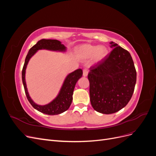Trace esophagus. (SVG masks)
Segmentation results:
<instances>
[{
	"label": "esophagus",
	"mask_w": 156,
	"mask_h": 156,
	"mask_svg": "<svg viewBox=\"0 0 156 156\" xmlns=\"http://www.w3.org/2000/svg\"><path fill=\"white\" fill-rule=\"evenodd\" d=\"M88 73V69H83V76L87 77Z\"/></svg>",
	"instance_id": "obj_1"
}]
</instances>
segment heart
I'll list each match as a JSON object with an SVG mask.
<instances>
[{
	"instance_id": "b5f03b06",
	"label": "heart",
	"mask_w": 156,
	"mask_h": 156,
	"mask_svg": "<svg viewBox=\"0 0 156 156\" xmlns=\"http://www.w3.org/2000/svg\"><path fill=\"white\" fill-rule=\"evenodd\" d=\"M107 49L105 46H96L92 44H83L76 48L77 56L81 59H87L92 56L94 62H100L107 55Z\"/></svg>"
}]
</instances>
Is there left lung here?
I'll return each mask as SVG.
<instances>
[{"mask_svg": "<svg viewBox=\"0 0 156 156\" xmlns=\"http://www.w3.org/2000/svg\"><path fill=\"white\" fill-rule=\"evenodd\" d=\"M110 54L90 68V99L94 109L112 114L124 108L133 95L136 72L127 50L113 41Z\"/></svg>", "mask_w": 156, "mask_h": 156, "instance_id": "8db88e82", "label": "left lung"}]
</instances>
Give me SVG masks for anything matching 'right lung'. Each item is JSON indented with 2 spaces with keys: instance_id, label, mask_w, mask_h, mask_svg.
Returning <instances> with one entry per match:
<instances>
[{
  "instance_id": "1",
  "label": "right lung",
  "mask_w": 156,
  "mask_h": 156,
  "mask_svg": "<svg viewBox=\"0 0 156 156\" xmlns=\"http://www.w3.org/2000/svg\"><path fill=\"white\" fill-rule=\"evenodd\" d=\"M40 49L62 52L66 50V48L61 44V42L58 40L45 39H42L38 41L36 44L32 47L26 56L25 64L22 70V81L23 86H24L25 92L28 100L35 109L49 115H58L67 111L69 108L73 100L72 96L75 86L78 80L82 77L83 71L81 69H78L68 75V76L64 80L58 95L56 96L54 100L45 105H37L32 101L29 92H28L25 81V71L28 62H29L30 58L37 51Z\"/></svg>"
}]
</instances>
